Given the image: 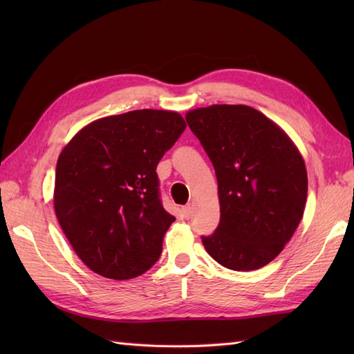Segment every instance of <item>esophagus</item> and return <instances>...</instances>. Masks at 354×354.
Wrapping results in <instances>:
<instances>
[{"instance_id": "esophagus-1", "label": "esophagus", "mask_w": 354, "mask_h": 354, "mask_svg": "<svg viewBox=\"0 0 354 354\" xmlns=\"http://www.w3.org/2000/svg\"><path fill=\"white\" fill-rule=\"evenodd\" d=\"M181 214H183L185 218H189L190 217V205H185L183 208H181Z\"/></svg>"}]
</instances>
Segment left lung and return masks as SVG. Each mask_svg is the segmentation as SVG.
<instances>
[{
	"label": "left lung",
	"instance_id": "left-lung-1",
	"mask_svg": "<svg viewBox=\"0 0 354 354\" xmlns=\"http://www.w3.org/2000/svg\"><path fill=\"white\" fill-rule=\"evenodd\" d=\"M187 125L216 169L220 223L202 243L230 270L274 260L303 218L307 171L279 127L243 104H214L186 113Z\"/></svg>",
	"mask_w": 354,
	"mask_h": 354
}]
</instances>
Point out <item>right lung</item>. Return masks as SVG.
Masks as SVG:
<instances>
[{
  "instance_id": "add662e5",
  "label": "right lung",
  "mask_w": 354,
  "mask_h": 354,
  "mask_svg": "<svg viewBox=\"0 0 354 354\" xmlns=\"http://www.w3.org/2000/svg\"><path fill=\"white\" fill-rule=\"evenodd\" d=\"M185 128L177 112L131 111L84 127L62 151L56 216L94 273L125 281L158 261L176 217L162 207L156 167Z\"/></svg>"
}]
</instances>
